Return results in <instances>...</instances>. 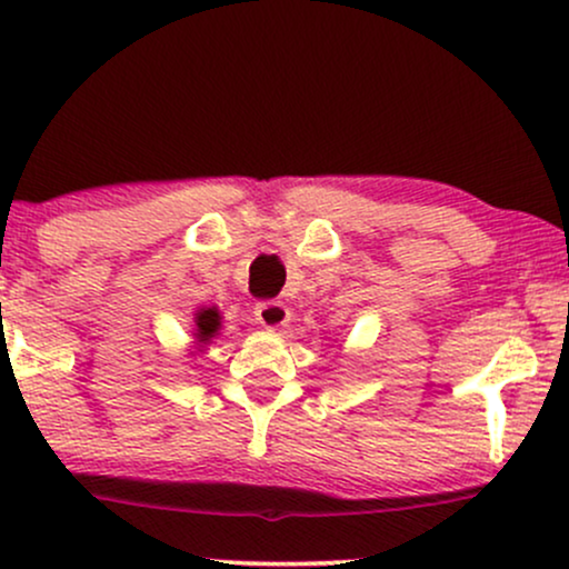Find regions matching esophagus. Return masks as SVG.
<instances>
[{
    "label": "esophagus",
    "instance_id": "34e87169",
    "mask_svg": "<svg viewBox=\"0 0 569 569\" xmlns=\"http://www.w3.org/2000/svg\"><path fill=\"white\" fill-rule=\"evenodd\" d=\"M256 319L266 330H279V327L290 322V309L284 303H279V300H266V303H258Z\"/></svg>",
    "mask_w": 569,
    "mask_h": 569
}]
</instances>
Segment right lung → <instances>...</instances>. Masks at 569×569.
I'll use <instances>...</instances> for the list:
<instances>
[{"label":"right lung","instance_id":"1","mask_svg":"<svg viewBox=\"0 0 569 569\" xmlns=\"http://www.w3.org/2000/svg\"><path fill=\"white\" fill-rule=\"evenodd\" d=\"M220 327H223V317H220L218 306L199 309L193 313V343H197L199 351H204L210 346V340L220 336Z\"/></svg>","mask_w":569,"mask_h":569}]
</instances>
